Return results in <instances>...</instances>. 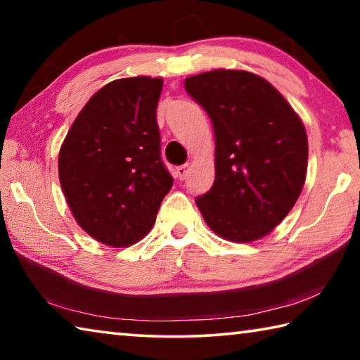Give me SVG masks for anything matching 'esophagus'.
<instances>
[{
    "label": "esophagus",
    "mask_w": 360,
    "mask_h": 360,
    "mask_svg": "<svg viewBox=\"0 0 360 360\" xmlns=\"http://www.w3.org/2000/svg\"><path fill=\"white\" fill-rule=\"evenodd\" d=\"M187 173H188V165H179L176 168V176H178L181 181L187 178Z\"/></svg>",
    "instance_id": "1"
}]
</instances>
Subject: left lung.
Listing matches in <instances>:
<instances>
[{"mask_svg": "<svg viewBox=\"0 0 360 360\" xmlns=\"http://www.w3.org/2000/svg\"><path fill=\"white\" fill-rule=\"evenodd\" d=\"M184 87L210 115L216 136V178L195 203L222 238L259 240L289 214L303 188L302 120L270 82L248 71L202 72Z\"/></svg>", "mask_w": 360, "mask_h": 360, "instance_id": "1", "label": "left lung"}]
</instances>
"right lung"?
Listing matches in <instances>:
<instances>
[{"instance_id": "obj_1", "label": "right lung", "mask_w": 360, "mask_h": 360, "mask_svg": "<svg viewBox=\"0 0 360 360\" xmlns=\"http://www.w3.org/2000/svg\"><path fill=\"white\" fill-rule=\"evenodd\" d=\"M163 81L127 77L100 89L72 122L58 176L77 224L114 248L148 235L173 186L162 160L157 103Z\"/></svg>"}]
</instances>
